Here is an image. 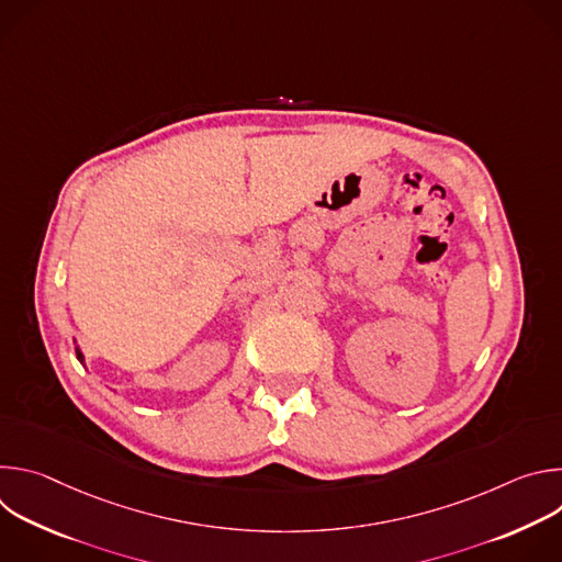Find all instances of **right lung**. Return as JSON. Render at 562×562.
<instances>
[{"mask_svg":"<svg viewBox=\"0 0 562 562\" xmlns=\"http://www.w3.org/2000/svg\"><path fill=\"white\" fill-rule=\"evenodd\" d=\"M77 358H79V360H85V356H82V353H79V349H77Z\"/></svg>","mask_w":562,"mask_h":562,"instance_id":"obj_1","label":"right lung"}]
</instances>
